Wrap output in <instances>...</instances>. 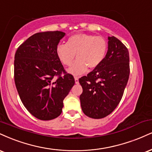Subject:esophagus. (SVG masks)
Wrapping results in <instances>:
<instances>
[{
    "label": "esophagus",
    "mask_w": 152,
    "mask_h": 152,
    "mask_svg": "<svg viewBox=\"0 0 152 152\" xmlns=\"http://www.w3.org/2000/svg\"><path fill=\"white\" fill-rule=\"evenodd\" d=\"M75 79V83H76V84H78V83H79V81H78V77H77V76H76V77L74 78Z\"/></svg>",
    "instance_id": "34e87169"
}]
</instances>
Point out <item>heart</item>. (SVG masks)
Masks as SVG:
<instances>
[{
	"label": "heart",
	"mask_w": 152,
	"mask_h": 152,
	"mask_svg": "<svg viewBox=\"0 0 152 152\" xmlns=\"http://www.w3.org/2000/svg\"><path fill=\"white\" fill-rule=\"evenodd\" d=\"M107 51V42L103 37L88 34H76L67 39L66 44H59L56 48V56L63 65L72 64L76 54V60L69 74L79 76L88 68H97L105 59Z\"/></svg>",
	"instance_id": "1"
}]
</instances>
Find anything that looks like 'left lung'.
I'll list each match as a JSON object with an SVG mask.
<instances>
[{
  "label": "left lung",
  "instance_id": "1",
  "mask_svg": "<svg viewBox=\"0 0 152 152\" xmlns=\"http://www.w3.org/2000/svg\"><path fill=\"white\" fill-rule=\"evenodd\" d=\"M129 76L128 49L115 37H108L105 59L91 72L79 78L82 110L88 117L103 118L120 103Z\"/></svg>",
  "mask_w": 152,
  "mask_h": 152
}]
</instances>
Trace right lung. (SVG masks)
<instances>
[{
	"label": "right lung",
	"instance_id": "1",
	"mask_svg": "<svg viewBox=\"0 0 152 152\" xmlns=\"http://www.w3.org/2000/svg\"><path fill=\"white\" fill-rule=\"evenodd\" d=\"M64 35L61 31L38 32L25 40L15 54L18 94L27 110L39 120H50L61 115L63 100L75 83L74 76L66 72L56 54Z\"/></svg>",
	"mask_w": 152,
	"mask_h": 152
}]
</instances>
